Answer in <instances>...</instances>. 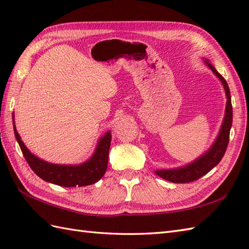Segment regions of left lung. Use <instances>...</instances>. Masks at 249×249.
<instances>
[{
	"mask_svg": "<svg viewBox=\"0 0 249 249\" xmlns=\"http://www.w3.org/2000/svg\"><path fill=\"white\" fill-rule=\"evenodd\" d=\"M203 61L204 64L219 79V81L224 87L227 98L224 120L223 123L220 125L218 135L215 138L212 145L200 156L196 158V160L186 163V165L179 166L177 168L156 169L155 173L158 177L165 178L167 181L172 183H188L196 181V179L205 176V174L212 170L216 165H218L221 158L224 157L227 146H228L229 143V135L232 126V105L230 89L224 77L216 71V68L211 64L210 61L208 59H204V57Z\"/></svg>",
	"mask_w": 249,
	"mask_h": 249,
	"instance_id": "obj_1",
	"label": "left lung"
}]
</instances>
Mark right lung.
<instances>
[{"label": "right lung", "instance_id": "obj_1", "mask_svg": "<svg viewBox=\"0 0 249 249\" xmlns=\"http://www.w3.org/2000/svg\"><path fill=\"white\" fill-rule=\"evenodd\" d=\"M14 133L22 154L37 176L44 181L63 187H81L98 182L104 177L108 166V156L111 143V131L105 133L97 141L92 156L78 165H60L48 162L37 157L25 146L18 134L13 115Z\"/></svg>", "mask_w": 249, "mask_h": 249}]
</instances>
